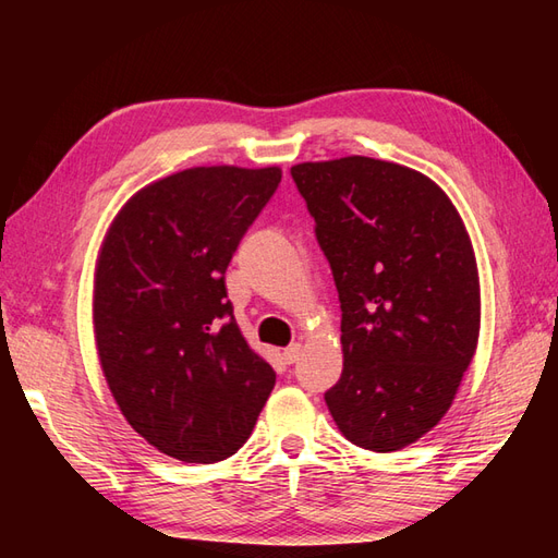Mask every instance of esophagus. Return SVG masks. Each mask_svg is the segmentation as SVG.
Here are the masks:
<instances>
[{
  "mask_svg": "<svg viewBox=\"0 0 558 558\" xmlns=\"http://www.w3.org/2000/svg\"><path fill=\"white\" fill-rule=\"evenodd\" d=\"M302 354V342H292V345H288L286 350H282V357H286V362H298Z\"/></svg>",
  "mask_w": 558,
  "mask_h": 558,
  "instance_id": "esophagus-1",
  "label": "esophagus"
}]
</instances>
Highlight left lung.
Instances as JSON below:
<instances>
[{
  "instance_id": "1",
  "label": "left lung",
  "mask_w": 558,
  "mask_h": 558,
  "mask_svg": "<svg viewBox=\"0 0 558 558\" xmlns=\"http://www.w3.org/2000/svg\"><path fill=\"white\" fill-rule=\"evenodd\" d=\"M342 310L340 381L324 396L354 446L390 453L441 422L480 340L475 248L453 201L405 165L300 162Z\"/></svg>"
}]
</instances>
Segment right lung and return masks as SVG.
Instances as JSON below:
<instances>
[{"label": "right lung", "mask_w": 558, "mask_h": 558, "mask_svg": "<svg viewBox=\"0 0 558 558\" xmlns=\"http://www.w3.org/2000/svg\"><path fill=\"white\" fill-rule=\"evenodd\" d=\"M282 170L210 165L150 182L100 244L93 333L124 420L160 453L218 462L244 446L276 386L232 316L225 270Z\"/></svg>", "instance_id": "add662e5"}]
</instances>
